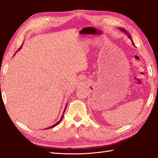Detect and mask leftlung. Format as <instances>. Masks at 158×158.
Instances as JSON below:
<instances>
[{"instance_id": "obj_1", "label": "left lung", "mask_w": 158, "mask_h": 158, "mask_svg": "<svg viewBox=\"0 0 158 158\" xmlns=\"http://www.w3.org/2000/svg\"><path fill=\"white\" fill-rule=\"evenodd\" d=\"M119 29H120V30H121L123 32H124L125 33V34L128 36V37L129 38V39H130L131 40V41H132V45L135 46V44H134V43H133V41L132 40V38H131V35L130 34H128V33L125 30V29H123V28H121V27H119Z\"/></svg>"}]
</instances>
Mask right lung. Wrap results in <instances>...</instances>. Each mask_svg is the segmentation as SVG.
Segmentation results:
<instances>
[{"mask_svg": "<svg viewBox=\"0 0 158 158\" xmlns=\"http://www.w3.org/2000/svg\"><path fill=\"white\" fill-rule=\"evenodd\" d=\"M22 45H23V44H22ZM22 45H21V47H20V48H19L18 49V51H19V50H20L21 48H22ZM15 54L16 53H14V55H15ZM66 106H67V105H66ZM66 106H65V108H64V111H63V115H62V117H61V118H60V120L58 121V122H57V123H56L55 124V125H52L51 127H48V128H46L45 129H49V128H52V127H56V125H59V124L60 123V121H62V120H63V117H64V112H65V110H66Z\"/></svg>", "mask_w": 158, "mask_h": 158, "instance_id": "1", "label": "right lung"}]
</instances>
